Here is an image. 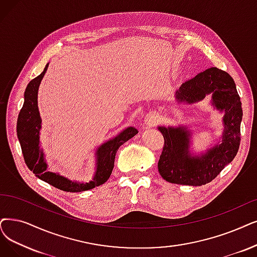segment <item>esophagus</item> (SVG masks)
<instances>
[{
    "mask_svg": "<svg viewBox=\"0 0 257 257\" xmlns=\"http://www.w3.org/2000/svg\"><path fill=\"white\" fill-rule=\"evenodd\" d=\"M157 121H158L157 117L154 115V114H151V112H150V114H147V116L145 118V123H146L147 125H149V126L155 125Z\"/></svg>",
    "mask_w": 257,
    "mask_h": 257,
    "instance_id": "34e87169",
    "label": "esophagus"
}]
</instances>
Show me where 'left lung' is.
Segmentation results:
<instances>
[{
    "instance_id": "1",
    "label": "left lung",
    "mask_w": 257,
    "mask_h": 257,
    "mask_svg": "<svg viewBox=\"0 0 257 257\" xmlns=\"http://www.w3.org/2000/svg\"><path fill=\"white\" fill-rule=\"evenodd\" d=\"M209 94H212L214 107L224 111L221 143L200 156L192 155L189 151L190 131L183 126H159L164 146L158 171L164 180L186 186H202L216 177L237 154L242 108L234 80L228 73L217 67L208 68L182 83L175 98L178 102L191 104L203 100Z\"/></svg>"
}]
</instances>
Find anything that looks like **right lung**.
Here are the masks:
<instances>
[{
    "label": "right lung",
    "instance_id": "obj_1",
    "mask_svg": "<svg viewBox=\"0 0 257 257\" xmlns=\"http://www.w3.org/2000/svg\"><path fill=\"white\" fill-rule=\"evenodd\" d=\"M48 64L38 77L29 82L24 93V104L19 112L17 122V134L21 145L25 163L35 175L50 186L65 192H82L94 189L103 184L110 176L114 169L115 156L118 149L123 143L134 137L138 131L130 126L123 130L119 135L103 145H101L96 152V173L93 180L85 183L71 181L57 173L47 171V163L44 159L43 150H40V130L41 117L38 108V89L43 79Z\"/></svg>",
    "mask_w": 257,
    "mask_h": 257
}]
</instances>
